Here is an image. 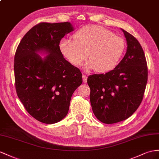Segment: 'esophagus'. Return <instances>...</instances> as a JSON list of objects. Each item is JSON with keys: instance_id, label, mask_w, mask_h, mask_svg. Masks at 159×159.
<instances>
[{"instance_id": "obj_1", "label": "esophagus", "mask_w": 159, "mask_h": 159, "mask_svg": "<svg viewBox=\"0 0 159 159\" xmlns=\"http://www.w3.org/2000/svg\"><path fill=\"white\" fill-rule=\"evenodd\" d=\"M83 80L84 83H86L87 82V76L85 75H83Z\"/></svg>"}]
</instances>
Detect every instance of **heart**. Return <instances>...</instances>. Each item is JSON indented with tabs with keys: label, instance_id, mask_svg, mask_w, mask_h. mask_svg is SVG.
<instances>
[{
	"label": "heart",
	"instance_id": "1",
	"mask_svg": "<svg viewBox=\"0 0 159 159\" xmlns=\"http://www.w3.org/2000/svg\"><path fill=\"white\" fill-rule=\"evenodd\" d=\"M72 38L73 40L61 41V54L75 66L82 64L88 56L89 61L86 68L95 69L99 73L113 70L125 49V42L120 36L99 25L80 28Z\"/></svg>",
	"mask_w": 159,
	"mask_h": 159
}]
</instances>
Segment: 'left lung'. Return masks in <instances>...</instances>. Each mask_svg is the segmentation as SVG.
Wrapping results in <instances>:
<instances>
[{"instance_id":"left-lung-1","label":"left lung","mask_w":159,"mask_h":159,"mask_svg":"<svg viewBox=\"0 0 159 159\" xmlns=\"http://www.w3.org/2000/svg\"><path fill=\"white\" fill-rule=\"evenodd\" d=\"M127 41V52L113 70L89 76L93 111L100 121L114 124L128 119L143 99L148 80V67L139 42L122 30Z\"/></svg>"}]
</instances>
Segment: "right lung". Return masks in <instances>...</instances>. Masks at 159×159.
I'll use <instances>...</instances> for the list:
<instances>
[{
	"instance_id": "add662e5",
	"label": "right lung",
	"mask_w": 159,
	"mask_h": 159,
	"mask_svg": "<svg viewBox=\"0 0 159 159\" xmlns=\"http://www.w3.org/2000/svg\"><path fill=\"white\" fill-rule=\"evenodd\" d=\"M73 31L70 23H39L23 36L14 58L15 89L35 120L52 124L66 117L73 93L83 83L78 68L65 60L59 45ZM50 54L44 60L36 52Z\"/></svg>"
}]
</instances>
